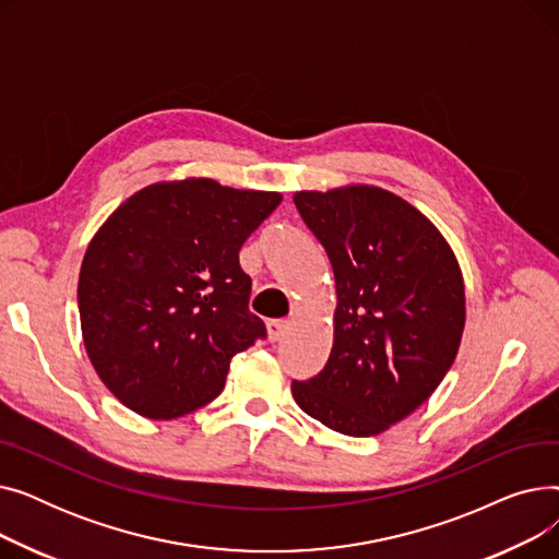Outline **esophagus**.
I'll use <instances>...</instances> for the list:
<instances>
[{
  "label": "esophagus",
  "mask_w": 559,
  "mask_h": 559,
  "mask_svg": "<svg viewBox=\"0 0 559 559\" xmlns=\"http://www.w3.org/2000/svg\"><path fill=\"white\" fill-rule=\"evenodd\" d=\"M287 331H289V321H285V319H272L267 324V335L272 342L283 340Z\"/></svg>",
  "instance_id": "esophagus-1"
}]
</instances>
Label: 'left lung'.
<instances>
[{
  "label": "left lung",
  "instance_id": "obj_1",
  "mask_svg": "<svg viewBox=\"0 0 559 559\" xmlns=\"http://www.w3.org/2000/svg\"><path fill=\"white\" fill-rule=\"evenodd\" d=\"M295 205L329 253L337 308L329 362L292 380V394L306 415L342 435H378L413 415L457 356V260L439 230L388 190L297 192Z\"/></svg>",
  "mask_w": 559,
  "mask_h": 559
}]
</instances>
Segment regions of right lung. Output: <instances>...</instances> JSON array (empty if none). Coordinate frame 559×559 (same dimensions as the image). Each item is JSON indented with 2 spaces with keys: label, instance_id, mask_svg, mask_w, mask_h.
Masks as SVG:
<instances>
[{
  "label": "right lung",
  "instance_id": "1",
  "mask_svg": "<svg viewBox=\"0 0 559 559\" xmlns=\"http://www.w3.org/2000/svg\"><path fill=\"white\" fill-rule=\"evenodd\" d=\"M281 199L213 179L156 183L97 230L79 274L83 344L133 413H194L224 390L230 358L267 337L238 251Z\"/></svg>",
  "mask_w": 559,
  "mask_h": 559
}]
</instances>
